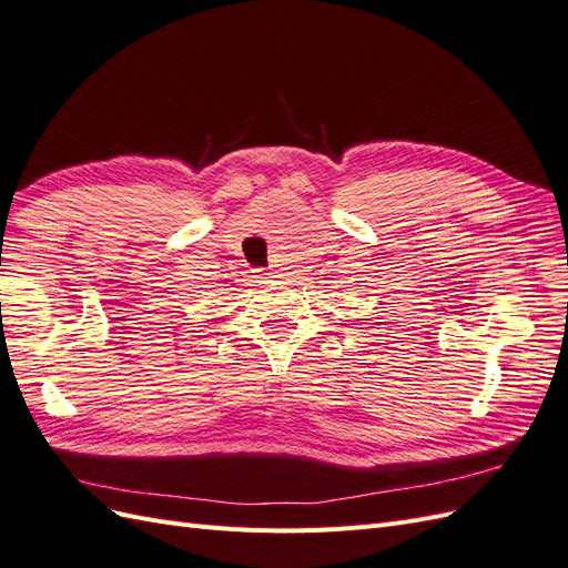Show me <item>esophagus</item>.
<instances>
[{
	"mask_svg": "<svg viewBox=\"0 0 568 568\" xmlns=\"http://www.w3.org/2000/svg\"><path fill=\"white\" fill-rule=\"evenodd\" d=\"M253 272H255L253 274L255 280H270V274H272V272H265V270H253Z\"/></svg>",
	"mask_w": 568,
	"mask_h": 568,
	"instance_id": "34e87169",
	"label": "esophagus"
}]
</instances>
